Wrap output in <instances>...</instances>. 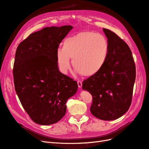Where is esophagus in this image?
Returning <instances> with one entry per match:
<instances>
[{
    "mask_svg": "<svg viewBox=\"0 0 149 149\" xmlns=\"http://www.w3.org/2000/svg\"><path fill=\"white\" fill-rule=\"evenodd\" d=\"M82 83H83L82 81H78V87L79 88L82 87V84H83Z\"/></svg>",
    "mask_w": 149,
    "mask_h": 149,
    "instance_id": "obj_1",
    "label": "esophagus"
}]
</instances>
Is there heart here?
<instances>
[{
	"instance_id": "1",
	"label": "heart",
	"mask_w": 149,
	"mask_h": 149,
	"mask_svg": "<svg viewBox=\"0 0 149 149\" xmlns=\"http://www.w3.org/2000/svg\"><path fill=\"white\" fill-rule=\"evenodd\" d=\"M109 53V45L105 36L86 31L65 39L63 48L57 49L56 58L62 73L70 69L71 58L76 72L91 77L103 68Z\"/></svg>"
}]
</instances>
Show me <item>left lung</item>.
Here are the masks:
<instances>
[{
	"instance_id": "8db88e82",
	"label": "left lung",
	"mask_w": 149,
	"mask_h": 149,
	"mask_svg": "<svg viewBox=\"0 0 149 149\" xmlns=\"http://www.w3.org/2000/svg\"><path fill=\"white\" fill-rule=\"evenodd\" d=\"M109 53L103 68L83 81L82 88L91 93L90 111L96 118L112 120L120 118L131 104L136 66L129 46L113 31L103 29Z\"/></svg>"
}]
</instances>
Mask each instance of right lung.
<instances>
[{
    "label": "right lung",
    "mask_w": 149,
    "mask_h": 149,
    "mask_svg": "<svg viewBox=\"0 0 149 149\" xmlns=\"http://www.w3.org/2000/svg\"><path fill=\"white\" fill-rule=\"evenodd\" d=\"M73 27L51 26L30 34L18 46L13 81L22 106L34 123H56L65 115L66 102L77 92L78 84L59 71L58 46Z\"/></svg>",
    "instance_id": "add662e5"
}]
</instances>
